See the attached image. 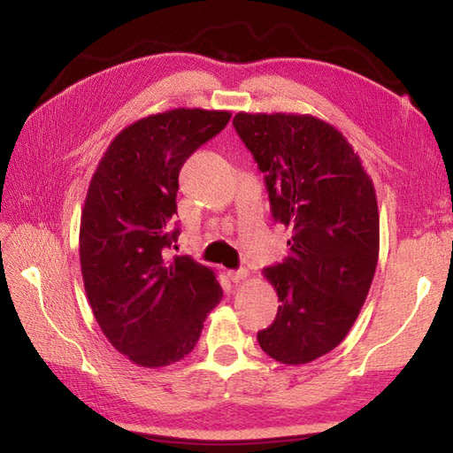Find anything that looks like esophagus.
Returning a JSON list of instances; mask_svg holds the SVG:
<instances>
[{"label":"esophagus","mask_w":453,"mask_h":453,"mask_svg":"<svg viewBox=\"0 0 453 453\" xmlns=\"http://www.w3.org/2000/svg\"><path fill=\"white\" fill-rule=\"evenodd\" d=\"M228 278H230L232 283H242V281H245V280L250 278V272L243 270V268H240V270H230V272H228Z\"/></svg>","instance_id":"1"}]
</instances>
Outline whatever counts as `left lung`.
<instances>
[{"label": "left lung", "mask_w": 453, "mask_h": 453, "mask_svg": "<svg viewBox=\"0 0 453 453\" xmlns=\"http://www.w3.org/2000/svg\"><path fill=\"white\" fill-rule=\"evenodd\" d=\"M232 122L266 173L273 219L291 230L289 255L263 270L281 304L257 340L272 359L306 365L348 336L374 280V183L344 134L323 119L240 111Z\"/></svg>", "instance_id": "8db88e82"}]
</instances>
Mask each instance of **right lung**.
I'll return each instance as SVG.
<instances>
[{"label": "right lung", "mask_w": 453, "mask_h": 453, "mask_svg": "<svg viewBox=\"0 0 453 453\" xmlns=\"http://www.w3.org/2000/svg\"><path fill=\"white\" fill-rule=\"evenodd\" d=\"M230 117L200 107L147 115L115 135L90 180L79 228L85 291L109 344L138 366L181 361L223 298L211 268L164 250L180 234L183 162Z\"/></svg>", "instance_id": "1"}]
</instances>
